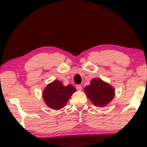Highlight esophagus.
<instances>
[{
    "instance_id": "34e87169",
    "label": "esophagus",
    "mask_w": 147,
    "mask_h": 147,
    "mask_svg": "<svg viewBox=\"0 0 147 147\" xmlns=\"http://www.w3.org/2000/svg\"><path fill=\"white\" fill-rule=\"evenodd\" d=\"M76 88L78 91H81L82 89V88L81 85H76Z\"/></svg>"
}]
</instances>
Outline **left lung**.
<instances>
[{
    "label": "left lung",
    "instance_id": "8db88e82",
    "mask_svg": "<svg viewBox=\"0 0 147 147\" xmlns=\"http://www.w3.org/2000/svg\"><path fill=\"white\" fill-rule=\"evenodd\" d=\"M84 90L90 100L97 106H104L108 104L115 93L112 87L99 78L92 80L90 85L86 86Z\"/></svg>",
    "mask_w": 147,
    "mask_h": 147
}]
</instances>
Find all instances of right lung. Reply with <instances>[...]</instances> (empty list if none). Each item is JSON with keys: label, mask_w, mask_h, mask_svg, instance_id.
<instances>
[{"label": "right lung", "mask_w": 147, "mask_h": 147, "mask_svg": "<svg viewBox=\"0 0 147 147\" xmlns=\"http://www.w3.org/2000/svg\"><path fill=\"white\" fill-rule=\"evenodd\" d=\"M74 91H76V89L73 86L69 84L67 86H64L61 82L55 80L45 89L43 98L50 108L59 109L65 106Z\"/></svg>", "instance_id": "add662e5"}]
</instances>
